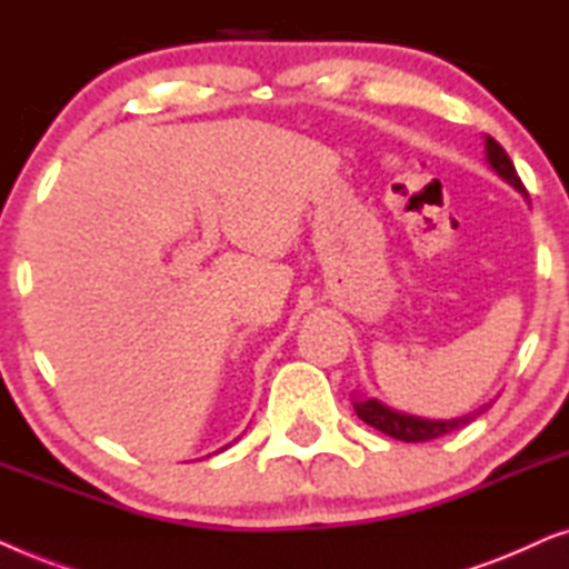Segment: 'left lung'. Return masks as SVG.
I'll return each instance as SVG.
<instances>
[{"label": "left lung", "instance_id": "obj_1", "mask_svg": "<svg viewBox=\"0 0 569 569\" xmlns=\"http://www.w3.org/2000/svg\"><path fill=\"white\" fill-rule=\"evenodd\" d=\"M487 162L497 170V176H502L505 181L510 186H516L518 191H526L523 181H520L518 173H516V166H512V160L508 158V152L502 150L500 142H495L492 137H487ZM355 411L357 417L362 419L365 425L376 427L388 438H396V440H403V442H425V440H435V438H442V435L453 432V430H461L471 422V419H477L481 411H473L469 417H461V419H448V422H435V419H419V417H409V415H399V411L383 407V403L376 401V399H365V401H355Z\"/></svg>", "mask_w": 569, "mask_h": 569}]
</instances>
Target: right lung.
I'll use <instances>...</instances> for the list:
<instances>
[{
  "label": "right lung",
  "mask_w": 569,
  "mask_h": 569,
  "mask_svg": "<svg viewBox=\"0 0 569 569\" xmlns=\"http://www.w3.org/2000/svg\"><path fill=\"white\" fill-rule=\"evenodd\" d=\"M224 448H228V446H224Z\"/></svg>",
  "instance_id": "right-lung-1"
}]
</instances>
